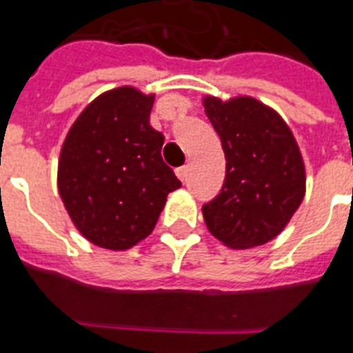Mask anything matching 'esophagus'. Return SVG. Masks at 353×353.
I'll return each mask as SVG.
<instances>
[{
    "label": "esophagus",
    "instance_id": "1",
    "mask_svg": "<svg viewBox=\"0 0 353 353\" xmlns=\"http://www.w3.org/2000/svg\"><path fill=\"white\" fill-rule=\"evenodd\" d=\"M176 174H177V177H179L181 181H186V177H188V167H179V169L176 170Z\"/></svg>",
    "mask_w": 353,
    "mask_h": 353
}]
</instances>
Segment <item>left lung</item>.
I'll return each instance as SVG.
<instances>
[{
    "mask_svg": "<svg viewBox=\"0 0 353 353\" xmlns=\"http://www.w3.org/2000/svg\"><path fill=\"white\" fill-rule=\"evenodd\" d=\"M227 170L221 192L202 205L209 232L234 250L274 239L303 202V157L287 123L252 97L204 98Z\"/></svg>",
    "mask_w": 353,
    "mask_h": 353,
    "instance_id": "obj_1",
    "label": "left lung"
}]
</instances>
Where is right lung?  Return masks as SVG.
I'll return each mask as SVG.
<instances>
[{"instance_id":"add662e5","label":"right lung","mask_w":353,"mask_h":353,"mask_svg":"<svg viewBox=\"0 0 353 353\" xmlns=\"http://www.w3.org/2000/svg\"><path fill=\"white\" fill-rule=\"evenodd\" d=\"M154 94L123 85L94 98L72 125L58 190L82 236L128 250L153 232L167 195L181 186L161 158L163 135L149 125Z\"/></svg>"}]
</instances>
